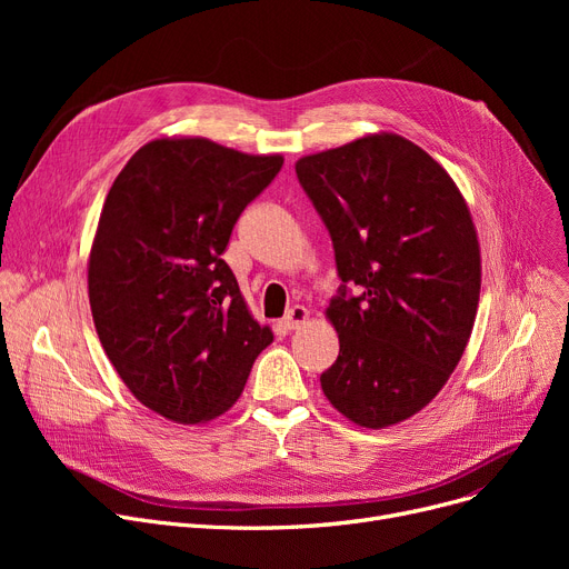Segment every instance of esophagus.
Instances as JSON below:
<instances>
[{"mask_svg": "<svg viewBox=\"0 0 569 569\" xmlns=\"http://www.w3.org/2000/svg\"><path fill=\"white\" fill-rule=\"evenodd\" d=\"M307 320H309V309L295 305L292 309H288V313L283 318V327L286 330H300L302 325H307Z\"/></svg>", "mask_w": 569, "mask_h": 569, "instance_id": "esophagus-1", "label": "esophagus"}]
</instances>
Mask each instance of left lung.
Masks as SVG:
<instances>
[{"mask_svg": "<svg viewBox=\"0 0 569 569\" xmlns=\"http://www.w3.org/2000/svg\"><path fill=\"white\" fill-rule=\"evenodd\" d=\"M295 170L343 281L325 311L339 357L322 392L357 427L399 425L436 399L472 332L482 256L468 202L422 147L387 131L302 157Z\"/></svg>", "mask_w": 569, "mask_h": 569, "instance_id": "1", "label": "left lung"}]
</instances>
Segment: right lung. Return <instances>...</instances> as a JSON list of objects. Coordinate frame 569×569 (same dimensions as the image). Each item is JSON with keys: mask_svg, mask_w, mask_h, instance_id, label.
I'll return each mask as SVG.
<instances>
[{"mask_svg": "<svg viewBox=\"0 0 569 569\" xmlns=\"http://www.w3.org/2000/svg\"><path fill=\"white\" fill-rule=\"evenodd\" d=\"M281 166V154L163 136L106 196L87 260L94 327L129 392L170 422L207 425L230 410L274 341L221 256Z\"/></svg>", "mask_w": 569, "mask_h": 569, "instance_id": "obj_1", "label": "right lung"}]
</instances>
